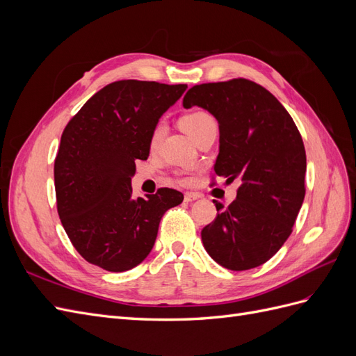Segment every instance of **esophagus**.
Returning <instances> with one entry per match:
<instances>
[{
  "mask_svg": "<svg viewBox=\"0 0 356 356\" xmlns=\"http://www.w3.org/2000/svg\"><path fill=\"white\" fill-rule=\"evenodd\" d=\"M197 199H200V195H197V193H186V196H184V200L187 203H191Z\"/></svg>",
  "mask_w": 356,
  "mask_h": 356,
  "instance_id": "34e87169",
  "label": "esophagus"
}]
</instances>
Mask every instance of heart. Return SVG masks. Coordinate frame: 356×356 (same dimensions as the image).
<instances>
[{
    "instance_id": "1",
    "label": "heart",
    "mask_w": 356,
    "mask_h": 356,
    "mask_svg": "<svg viewBox=\"0 0 356 356\" xmlns=\"http://www.w3.org/2000/svg\"><path fill=\"white\" fill-rule=\"evenodd\" d=\"M179 126L182 127V131L187 132L196 141L199 135H202L204 131H207V129H209L212 126H217V123H215L213 117L209 113L196 110V111H190V113L182 115L179 118ZM165 134H166V124H165V122L160 120L154 124V127L152 129V134H149L148 145L152 152H156V149L159 148Z\"/></svg>"
}]
</instances>
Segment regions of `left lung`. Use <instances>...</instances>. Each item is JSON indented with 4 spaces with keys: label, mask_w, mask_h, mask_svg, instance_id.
Masks as SVG:
<instances>
[{
    "label": "left lung",
    "mask_w": 356,
    "mask_h": 356,
    "mask_svg": "<svg viewBox=\"0 0 356 356\" xmlns=\"http://www.w3.org/2000/svg\"><path fill=\"white\" fill-rule=\"evenodd\" d=\"M184 108L202 106L217 118L215 174L241 181L227 208L202 230L212 260L229 270L264 264L289 238L305 200L306 152L298 129L275 96L246 79L193 86Z\"/></svg>",
    "instance_id": "1"
}]
</instances>
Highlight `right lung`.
<instances>
[{"instance_id":"obj_1","label":"right lung","mask_w":356,"mask_h":356,"mask_svg":"<svg viewBox=\"0 0 356 356\" xmlns=\"http://www.w3.org/2000/svg\"><path fill=\"white\" fill-rule=\"evenodd\" d=\"M187 84L120 80L96 92L63 129L55 159L58 213L75 250L108 272L131 270L152 252L163 213L182 193L135 199V161L147 160L152 129Z\"/></svg>"}]
</instances>
